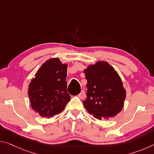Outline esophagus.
I'll return each mask as SVG.
<instances>
[{
  "mask_svg": "<svg viewBox=\"0 0 154 154\" xmlns=\"http://www.w3.org/2000/svg\"><path fill=\"white\" fill-rule=\"evenodd\" d=\"M85 94L84 90H82V92H81L78 95V96H79V98H81V99L84 98H85Z\"/></svg>",
  "mask_w": 154,
  "mask_h": 154,
  "instance_id": "1",
  "label": "esophagus"
}]
</instances>
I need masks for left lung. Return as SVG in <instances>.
<instances>
[{"label": "left lung", "mask_w": 154, "mask_h": 154, "mask_svg": "<svg viewBox=\"0 0 154 154\" xmlns=\"http://www.w3.org/2000/svg\"><path fill=\"white\" fill-rule=\"evenodd\" d=\"M87 98L83 105L96 119H109L124 107L126 92L121 78L107 62L98 61L84 70Z\"/></svg>", "instance_id": "left-lung-1"}]
</instances>
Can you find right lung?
<instances>
[{
    "mask_svg": "<svg viewBox=\"0 0 154 154\" xmlns=\"http://www.w3.org/2000/svg\"><path fill=\"white\" fill-rule=\"evenodd\" d=\"M67 64L54 58L42 64L28 85L31 107L41 117L60 113L71 100L66 82Z\"/></svg>",
    "mask_w": 154,
    "mask_h": 154,
    "instance_id": "1",
    "label": "right lung"
}]
</instances>
